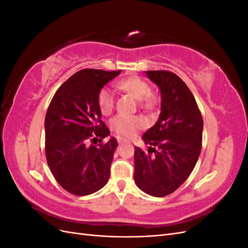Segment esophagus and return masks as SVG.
<instances>
[{
  "label": "esophagus",
  "mask_w": 248,
  "mask_h": 248,
  "mask_svg": "<svg viewBox=\"0 0 248 248\" xmlns=\"http://www.w3.org/2000/svg\"><path fill=\"white\" fill-rule=\"evenodd\" d=\"M118 141H119V144H124V142H127V140L122 138H118Z\"/></svg>",
  "instance_id": "1"
}]
</instances>
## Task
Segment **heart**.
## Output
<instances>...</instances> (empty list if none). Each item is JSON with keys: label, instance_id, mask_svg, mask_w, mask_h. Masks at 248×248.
Returning <instances> with one entry per match:
<instances>
[{"label": "heart", "instance_id": "obj_1", "mask_svg": "<svg viewBox=\"0 0 248 248\" xmlns=\"http://www.w3.org/2000/svg\"><path fill=\"white\" fill-rule=\"evenodd\" d=\"M118 88L123 92L129 94L134 99L139 100L140 108L150 111L154 109L159 103V98L156 94L150 92L151 88L148 82L139 77L126 78L118 81ZM98 107L103 116H109L115 107V96L109 89L103 88L98 94ZM144 126V121L139 117L118 116L110 121V128L118 136L131 138L137 131Z\"/></svg>", "mask_w": 248, "mask_h": 248}]
</instances>
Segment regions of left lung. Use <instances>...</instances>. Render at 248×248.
Instances as JSON below:
<instances>
[{
  "label": "left lung",
  "instance_id": "8db88e82",
  "mask_svg": "<svg viewBox=\"0 0 248 248\" xmlns=\"http://www.w3.org/2000/svg\"><path fill=\"white\" fill-rule=\"evenodd\" d=\"M159 88L160 115L142 140L148 153L134 147V182L149 196L162 198L174 192L189 177L199 159L202 118L185 82L170 71H145Z\"/></svg>",
  "mask_w": 248,
  "mask_h": 248
}]
</instances>
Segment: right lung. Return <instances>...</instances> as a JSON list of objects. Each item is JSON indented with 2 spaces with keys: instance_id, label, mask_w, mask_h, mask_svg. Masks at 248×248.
Here are the masks:
<instances>
[{
  "instance_id": "right-lung-1",
  "label": "right lung",
  "mask_w": 248,
  "mask_h": 248,
  "mask_svg": "<svg viewBox=\"0 0 248 248\" xmlns=\"http://www.w3.org/2000/svg\"><path fill=\"white\" fill-rule=\"evenodd\" d=\"M121 70L82 69L60 87L49 103L46 122V154L58 183L76 196H88L108 181L118 147L111 137L107 144H90L109 136L102 121L98 94Z\"/></svg>"
}]
</instances>
